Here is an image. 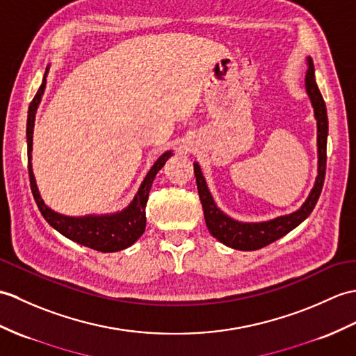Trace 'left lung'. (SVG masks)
Segmentation results:
<instances>
[{"label":"left lung","mask_w":356,"mask_h":356,"mask_svg":"<svg viewBox=\"0 0 356 356\" xmlns=\"http://www.w3.org/2000/svg\"><path fill=\"white\" fill-rule=\"evenodd\" d=\"M308 71L305 77V86L311 98L314 107V115L317 120V147H318V176L316 179V185L311 189V194L307 202L302 204L299 211H296L290 216L277 217L275 220L264 221V222H239L222 213L209 193L208 185H206L204 177L198 163H194V175L197 181L198 195L204 212V221L208 226L209 232L213 238H217L220 243L232 247L236 250H258L262 249L276 239L282 238L288 232H291L300 222L309 217L312 209L316 208L318 197L321 194V188L325 184L326 175V143H327V113L323 97H321L318 86L314 77V63L311 57H308Z\"/></svg>","instance_id":"obj_1"}]
</instances>
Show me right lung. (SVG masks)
<instances>
[{
	"instance_id": "1",
	"label": "right lung",
	"mask_w": 356,
	"mask_h": 356,
	"mask_svg": "<svg viewBox=\"0 0 356 356\" xmlns=\"http://www.w3.org/2000/svg\"><path fill=\"white\" fill-rule=\"evenodd\" d=\"M47 77V71H45ZM42 80V85L38 89V92L33 98L29 107L27 117V145H29V176L33 197H35L38 208L42 213L44 218L48 221L49 226H53L57 232L63 236L70 238L71 241L86 245L89 249H94L103 253L120 252L127 249L129 245L134 244L136 239L144 234L145 230V204L148 200V194L153 185V180L158 175V171L163 167L165 162L168 161L171 152L163 153L161 158L154 162L152 170L147 172L143 184H140L138 194L135 195L126 209L112 213V216H88V217H66L51 211L44 203L42 197L39 194L36 186L35 176L31 170V145H33V127H35V117L40 98L44 95L47 80Z\"/></svg>"
}]
</instances>
